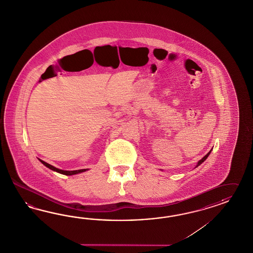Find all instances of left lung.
I'll return each mask as SVG.
<instances>
[{
    "label": "left lung",
    "mask_w": 253,
    "mask_h": 253,
    "mask_svg": "<svg viewBox=\"0 0 253 253\" xmlns=\"http://www.w3.org/2000/svg\"><path fill=\"white\" fill-rule=\"evenodd\" d=\"M211 151H212V150H210V152H209V154H206V155H205V156H204L203 158H202V159H201V160L198 161V163H197V167H198V166H200V165H201V164H202V163H203V162H205V160H206V159H207V158H208V157H209V155H210V153H211ZM196 167H195V168H196Z\"/></svg>",
    "instance_id": "8db88e82"
}]
</instances>
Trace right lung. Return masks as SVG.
Segmentation results:
<instances>
[{
  "label": "right lung",
  "mask_w": 253,
  "mask_h": 253,
  "mask_svg": "<svg viewBox=\"0 0 253 253\" xmlns=\"http://www.w3.org/2000/svg\"><path fill=\"white\" fill-rule=\"evenodd\" d=\"M40 160V159H39ZM40 162L43 164V166H45L46 167H48L51 170L55 171V172H59L62 174H65V175H72V174H77V173H80V172H85L87 169H81V170H75V171H66V170H61V169H58L56 167L51 166L49 164L43 162V161L40 160Z\"/></svg>",
  "instance_id": "right-lung-1"
}]
</instances>
